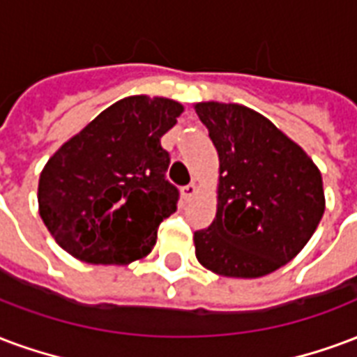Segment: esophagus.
<instances>
[{
  "instance_id": "obj_1",
  "label": "esophagus",
  "mask_w": 357,
  "mask_h": 357,
  "mask_svg": "<svg viewBox=\"0 0 357 357\" xmlns=\"http://www.w3.org/2000/svg\"><path fill=\"white\" fill-rule=\"evenodd\" d=\"M195 195H197V185H195V183H189V185H185L181 189V197L185 200H191Z\"/></svg>"
}]
</instances>
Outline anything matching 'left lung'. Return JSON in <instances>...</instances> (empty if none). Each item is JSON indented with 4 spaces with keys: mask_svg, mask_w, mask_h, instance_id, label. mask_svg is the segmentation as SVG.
<instances>
[{
    "mask_svg": "<svg viewBox=\"0 0 357 357\" xmlns=\"http://www.w3.org/2000/svg\"><path fill=\"white\" fill-rule=\"evenodd\" d=\"M195 112L219 157L218 212L195 232L197 259L229 278H259L306 245L326 210L318 166L261 113L200 102Z\"/></svg>",
    "mask_w": 357,
    "mask_h": 357,
    "instance_id": "obj_1",
    "label": "left lung"
}]
</instances>
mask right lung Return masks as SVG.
<instances>
[{
    "label": "right lung",
    "mask_w": 357,
    "mask_h": 357,
    "mask_svg": "<svg viewBox=\"0 0 357 357\" xmlns=\"http://www.w3.org/2000/svg\"><path fill=\"white\" fill-rule=\"evenodd\" d=\"M183 105L145 94L119 100L66 142L39 176V215L56 244L92 265H128L178 208L160 138Z\"/></svg>",
    "instance_id": "right-lung-1"
}]
</instances>
